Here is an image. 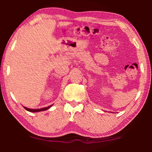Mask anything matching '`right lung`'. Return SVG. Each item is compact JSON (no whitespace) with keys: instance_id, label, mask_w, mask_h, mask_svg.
Here are the masks:
<instances>
[{"instance_id":"right-lung-1","label":"right lung","mask_w":152,"mask_h":152,"mask_svg":"<svg viewBox=\"0 0 152 152\" xmlns=\"http://www.w3.org/2000/svg\"><path fill=\"white\" fill-rule=\"evenodd\" d=\"M53 105H50V106H48V107H44V108H41V109H28V108L27 107H24L25 109H26L27 111H30V112H33V113H34V112H40V111H46V110L49 109Z\"/></svg>"}]
</instances>
